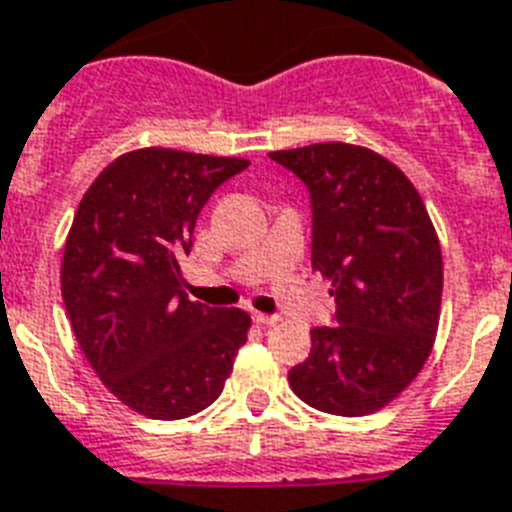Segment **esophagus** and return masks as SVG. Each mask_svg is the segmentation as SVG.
<instances>
[{
	"mask_svg": "<svg viewBox=\"0 0 512 512\" xmlns=\"http://www.w3.org/2000/svg\"><path fill=\"white\" fill-rule=\"evenodd\" d=\"M252 319L257 321V324H260V327H276V324H279V316H268V313H252Z\"/></svg>",
	"mask_w": 512,
	"mask_h": 512,
	"instance_id": "1",
	"label": "esophagus"
}]
</instances>
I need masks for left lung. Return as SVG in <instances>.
<instances>
[{
	"mask_svg": "<svg viewBox=\"0 0 512 512\" xmlns=\"http://www.w3.org/2000/svg\"><path fill=\"white\" fill-rule=\"evenodd\" d=\"M268 156L311 191L313 268L337 303V324L313 329L289 385L319 412H380L436 342L444 260L433 220L412 180L372 148L313 143Z\"/></svg>",
	"mask_w": 512,
	"mask_h": 512,
	"instance_id": "left-lung-1",
	"label": "left lung"
}]
</instances>
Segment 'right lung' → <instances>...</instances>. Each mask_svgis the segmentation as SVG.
Instances as JSON below:
<instances>
[{
	"label": "right lung",
	"instance_id": "add662e5",
	"mask_svg": "<svg viewBox=\"0 0 512 512\" xmlns=\"http://www.w3.org/2000/svg\"><path fill=\"white\" fill-rule=\"evenodd\" d=\"M247 167L239 156L138 148L76 207L60 263L68 321L103 385L148 420L207 409L247 342V311L193 303L180 289L201 207Z\"/></svg>",
	"mask_w": 512,
	"mask_h": 512
}]
</instances>
